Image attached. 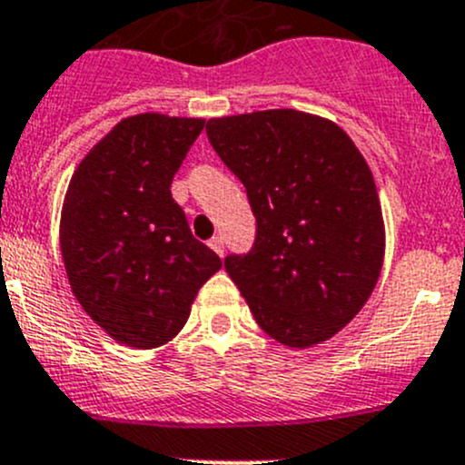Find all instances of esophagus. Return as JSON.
Instances as JSON below:
<instances>
[{
	"label": "esophagus",
	"mask_w": 465,
	"mask_h": 465,
	"mask_svg": "<svg viewBox=\"0 0 465 465\" xmlns=\"http://www.w3.org/2000/svg\"><path fill=\"white\" fill-rule=\"evenodd\" d=\"M209 247H211V250H213L215 254H218V256H223V254H224V241H223V238H220V236H213V238H211V241H209Z\"/></svg>",
	"instance_id": "34e87169"
}]
</instances>
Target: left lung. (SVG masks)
<instances>
[{
	"mask_svg": "<svg viewBox=\"0 0 465 465\" xmlns=\"http://www.w3.org/2000/svg\"><path fill=\"white\" fill-rule=\"evenodd\" d=\"M206 137L242 182L254 245L224 270L262 331L308 349L353 320L384 256L378 189L349 134L299 110L206 121Z\"/></svg>",
	"mask_w": 465,
	"mask_h": 465,
	"instance_id": "left-lung-1",
	"label": "left lung"
}]
</instances>
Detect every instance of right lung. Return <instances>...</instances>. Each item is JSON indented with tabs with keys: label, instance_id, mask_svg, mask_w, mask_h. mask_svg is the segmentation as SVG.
Instances as JSON below:
<instances>
[{
	"label": "right lung",
	"instance_id": "right-lung-1",
	"mask_svg": "<svg viewBox=\"0 0 465 465\" xmlns=\"http://www.w3.org/2000/svg\"><path fill=\"white\" fill-rule=\"evenodd\" d=\"M203 119L145 114L116 124L69 182L60 252L83 311L119 344L154 349L184 328L223 261L191 233L171 184Z\"/></svg>",
	"mask_w": 465,
	"mask_h": 465
}]
</instances>
